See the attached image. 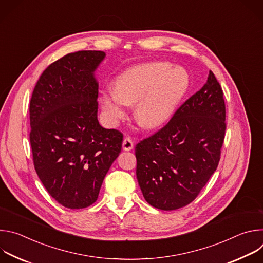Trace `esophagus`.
Returning <instances> with one entry per match:
<instances>
[{
	"mask_svg": "<svg viewBox=\"0 0 263 263\" xmlns=\"http://www.w3.org/2000/svg\"><path fill=\"white\" fill-rule=\"evenodd\" d=\"M133 146H134V144H133L132 139L130 137H126L123 141V148L125 149V151H131Z\"/></svg>",
	"mask_w": 263,
	"mask_h": 263,
	"instance_id": "1",
	"label": "esophagus"
}]
</instances>
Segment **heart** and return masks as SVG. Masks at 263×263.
<instances>
[{
  "label": "heart",
  "mask_w": 263,
  "mask_h": 263,
  "mask_svg": "<svg viewBox=\"0 0 263 263\" xmlns=\"http://www.w3.org/2000/svg\"><path fill=\"white\" fill-rule=\"evenodd\" d=\"M189 86L184 68L164 61L146 62L123 71L115 82L116 90L102 91L99 101L110 125H117L128 105L135 104L136 121L145 128H157L172 118Z\"/></svg>",
  "instance_id": "b5f03b06"
}]
</instances>
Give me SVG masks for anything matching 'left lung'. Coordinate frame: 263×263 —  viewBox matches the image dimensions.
<instances>
[{
    "instance_id": "obj_1",
    "label": "left lung",
    "mask_w": 263,
    "mask_h": 263,
    "mask_svg": "<svg viewBox=\"0 0 263 263\" xmlns=\"http://www.w3.org/2000/svg\"><path fill=\"white\" fill-rule=\"evenodd\" d=\"M224 120L222 89L210 70L206 84L172 120L135 146L136 177L149 205L176 210L198 197L218 165Z\"/></svg>"
}]
</instances>
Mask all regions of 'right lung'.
I'll return each instance as SVG.
<instances>
[{
  "mask_svg": "<svg viewBox=\"0 0 263 263\" xmlns=\"http://www.w3.org/2000/svg\"><path fill=\"white\" fill-rule=\"evenodd\" d=\"M102 51H79L50 64L30 101V143L37 176L69 209L92 205L122 149L123 134L98 121L95 70Z\"/></svg>",
  "mask_w": 263,
  "mask_h": 263,
  "instance_id": "add662e5",
  "label": "right lung"
}]
</instances>
